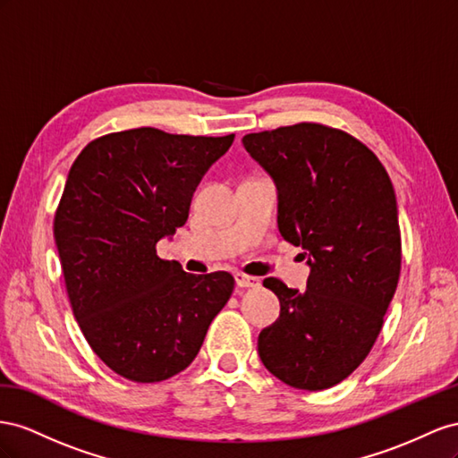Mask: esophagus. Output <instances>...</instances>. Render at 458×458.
<instances>
[{"label":"esophagus","mask_w":458,"mask_h":458,"mask_svg":"<svg viewBox=\"0 0 458 458\" xmlns=\"http://www.w3.org/2000/svg\"><path fill=\"white\" fill-rule=\"evenodd\" d=\"M236 284L240 285V287H259V278H255V276H247V274H243V272H238L236 276Z\"/></svg>","instance_id":"esophagus-1"}]
</instances>
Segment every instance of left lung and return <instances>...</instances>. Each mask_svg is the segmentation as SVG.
<instances>
[{"mask_svg":"<svg viewBox=\"0 0 458 458\" xmlns=\"http://www.w3.org/2000/svg\"><path fill=\"white\" fill-rule=\"evenodd\" d=\"M272 178L278 230L303 247L307 292L263 284L280 317L259 334V357L284 384L328 389L367 359L401 270L395 191L377 157L352 136L301 123L242 138Z\"/></svg>","mask_w":458,"mask_h":458,"instance_id":"obj_1","label":"left lung"}]
</instances>
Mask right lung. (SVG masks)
Here are the masks:
<instances>
[{
    "mask_svg": "<svg viewBox=\"0 0 458 458\" xmlns=\"http://www.w3.org/2000/svg\"><path fill=\"white\" fill-rule=\"evenodd\" d=\"M232 141L134 128L88 143L71 166L54 222L64 285L89 347L128 380L188 369L232 295V274L157 257Z\"/></svg>",
    "mask_w": 458,
    "mask_h": 458,
    "instance_id": "add662e5",
    "label": "right lung"
}]
</instances>
